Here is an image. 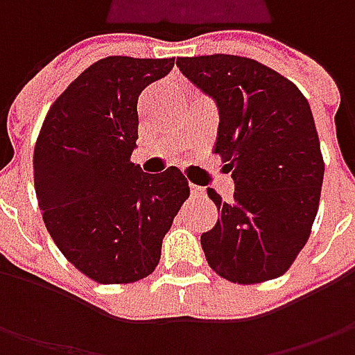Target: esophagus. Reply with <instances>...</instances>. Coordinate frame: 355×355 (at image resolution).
<instances>
[{
    "mask_svg": "<svg viewBox=\"0 0 355 355\" xmlns=\"http://www.w3.org/2000/svg\"><path fill=\"white\" fill-rule=\"evenodd\" d=\"M191 196H193V198H203V196H205V191H203V187L191 185Z\"/></svg>",
    "mask_w": 355,
    "mask_h": 355,
    "instance_id": "esophagus-1",
    "label": "esophagus"
}]
</instances>
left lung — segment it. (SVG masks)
<instances>
[{"instance_id": "8db88e82", "label": "left lung", "mask_w": 355, "mask_h": 355, "mask_svg": "<svg viewBox=\"0 0 355 355\" xmlns=\"http://www.w3.org/2000/svg\"><path fill=\"white\" fill-rule=\"evenodd\" d=\"M182 75L219 110L215 152L235 182L207 189L219 219L201 235L213 270L237 284L279 279L310 237L324 162L310 104L288 78L237 55L180 57Z\"/></svg>"}]
</instances>
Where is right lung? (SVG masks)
<instances>
[{"mask_svg":"<svg viewBox=\"0 0 355 355\" xmlns=\"http://www.w3.org/2000/svg\"><path fill=\"white\" fill-rule=\"evenodd\" d=\"M171 69L173 59L96 61L49 108L35 144V191L47 231L67 261L101 284L148 277L189 198L175 166L146 173L130 162L138 96Z\"/></svg>","mask_w":355,"mask_h":355,"instance_id":"right-lung-1","label":"right lung"}]
</instances>
